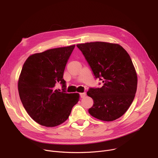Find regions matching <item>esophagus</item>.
<instances>
[{
  "instance_id": "esophagus-1",
  "label": "esophagus",
  "mask_w": 158,
  "mask_h": 158,
  "mask_svg": "<svg viewBox=\"0 0 158 158\" xmlns=\"http://www.w3.org/2000/svg\"><path fill=\"white\" fill-rule=\"evenodd\" d=\"M85 96H86V93H85V92L81 93V94H80V97H81V98H83V97H85Z\"/></svg>"
}]
</instances>
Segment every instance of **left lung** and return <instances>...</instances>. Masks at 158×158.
<instances>
[{"label":"left lung","mask_w":158,"mask_h":158,"mask_svg":"<svg viewBox=\"0 0 158 158\" xmlns=\"http://www.w3.org/2000/svg\"><path fill=\"white\" fill-rule=\"evenodd\" d=\"M77 47L95 78L103 82L101 88H89L88 91V96L94 101L89 113L107 122L120 118L133 101L137 89V75L129 54L118 44L101 41Z\"/></svg>","instance_id":"left-lung-1"}]
</instances>
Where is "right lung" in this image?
I'll use <instances>...</instances> for the list:
<instances>
[{
	"label": "right lung",
	"mask_w": 158,
	"mask_h": 158,
	"mask_svg": "<svg viewBox=\"0 0 158 158\" xmlns=\"http://www.w3.org/2000/svg\"><path fill=\"white\" fill-rule=\"evenodd\" d=\"M75 45L47 50L30 56L19 80L21 102L30 117L41 126L55 127L68 119L79 94H67L63 79ZM60 83L62 91L56 90Z\"/></svg>",
	"instance_id": "1"
}]
</instances>
